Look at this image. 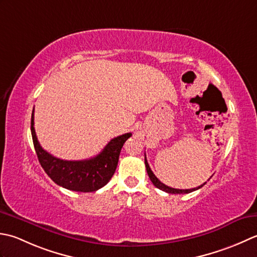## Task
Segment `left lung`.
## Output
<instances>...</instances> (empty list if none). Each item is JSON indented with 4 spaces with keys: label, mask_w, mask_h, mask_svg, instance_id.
Here are the masks:
<instances>
[{
    "label": "left lung",
    "mask_w": 257,
    "mask_h": 257,
    "mask_svg": "<svg viewBox=\"0 0 257 257\" xmlns=\"http://www.w3.org/2000/svg\"><path fill=\"white\" fill-rule=\"evenodd\" d=\"M145 166H146V171H148V174H149L150 180L152 181V183H153L154 186H156L158 188H160V190L164 191V192H166V193H170V194H187V193H191V192H193V191L198 190V188H201L203 185H205V183H206V182H205V183H204V184H202V185H200V186L194 187V188H191V190H179V188H173V187H170V186H167V185L163 184V183H162V182L158 179V177H156V176L154 175V173L152 172L151 167H150V165H149V163H148V160H146V156H145Z\"/></svg>",
    "instance_id": "left-lung-1"
}]
</instances>
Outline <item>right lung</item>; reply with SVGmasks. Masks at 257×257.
<instances>
[{"mask_svg": "<svg viewBox=\"0 0 257 257\" xmlns=\"http://www.w3.org/2000/svg\"><path fill=\"white\" fill-rule=\"evenodd\" d=\"M31 132L34 149L41 166L57 185L75 192H95L106 185L116 170L123 144L131 133L114 138L101 153L83 161H65L57 159L42 149L34 130V108L31 118Z\"/></svg>", "mask_w": 257, "mask_h": 257, "instance_id": "right-lung-1", "label": "right lung"}]
</instances>
